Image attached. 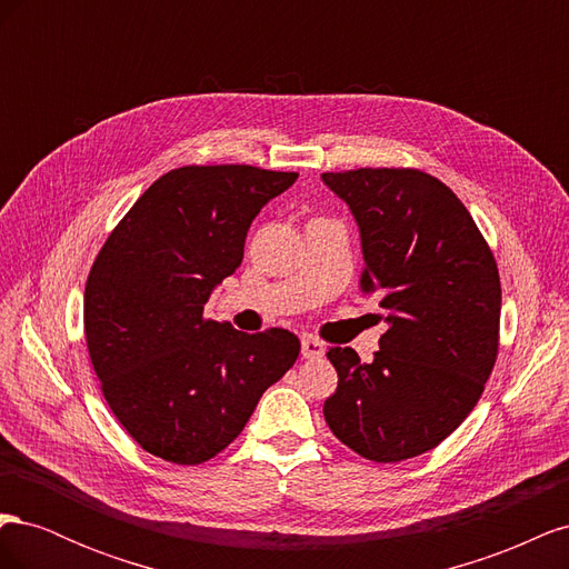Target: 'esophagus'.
Masks as SVG:
<instances>
[{
    "instance_id": "esophagus-1",
    "label": "esophagus",
    "mask_w": 569,
    "mask_h": 569,
    "mask_svg": "<svg viewBox=\"0 0 569 569\" xmlns=\"http://www.w3.org/2000/svg\"><path fill=\"white\" fill-rule=\"evenodd\" d=\"M301 356L308 358V360L322 358L325 356V343L320 339H313V337H303L301 339Z\"/></svg>"
}]
</instances>
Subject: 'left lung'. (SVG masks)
<instances>
[{
  "instance_id": "1",
  "label": "left lung",
  "mask_w": 569,
  "mask_h": 569,
  "mask_svg": "<svg viewBox=\"0 0 569 569\" xmlns=\"http://www.w3.org/2000/svg\"><path fill=\"white\" fill-rule=\"evenodd\" d=\"M358 226L360 291L380 297L387 332L372 363L327 351L335 437L375 462L432 451L470 416L498 351L501 280L472 216L449 187L410 168L322 173Z\"/></svg>"
}]
</instances>
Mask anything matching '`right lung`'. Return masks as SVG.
<instances>
[{"mask_svg":"<svg viewBox=\"0 0 569 569\" xmlns=\"http://www.w3.org/2000/svg\"><path fill=\"white\" fill-rule=\"evenodd\" d=\"M297 173L184 166L134 201L84 287V337L118 422L151 456L211 460L242 432L263 391L297 363L299 339L203 318L244 258L247 232Z\"/></svg>","mask_w":569,"mask_h":569,"instance_id":"obj_1","label":"right lung"}]
</instances>
